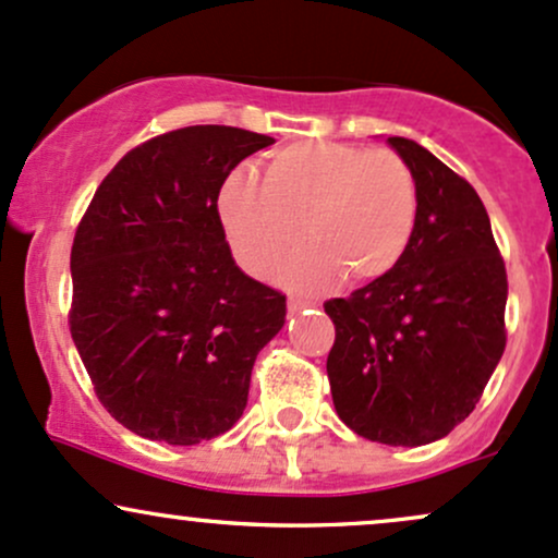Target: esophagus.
I'll use <instances>...</instances> for the list:
<instances>
[{
    "label": "esophagus",
    "mask_w": 558,
    "mask_h": 558,
    "mask_svg": "<svg viewBox=\"0 0 558 558\" xmlns=\"http://www.w3.org/2000/svg\"><path fill=\"white\" fill-rule=\"evenodd\" d=\"M305 308H311L308 300H298V298H290V300H287V311H290V316H295V313L305 311Z\"/></svg>",
    "instance_id": "esophagus-1"
}]
</instances>
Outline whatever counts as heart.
Segmentation results:
<instances>
[{
  "label": "heart",
  "mask_w": 558,
  "mask_h": 558,
  "mask_svg": "<svg viewBox=\"0 0 558 558\" xmlns=\"http://www.w3.org/2000/svg\"><path fill=\"white\" fill-rule=\"evenodd\" d=\"M218 216L245 271L266 274L300 240L279 279L316 292L345 277L372 284L398 268L418 221L411 166L390 149L311 140L271 153L260 179L247 168L229 173Z\"/></svg>",
  "instance_id": "1"
}]
</instances>
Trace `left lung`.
I'll return each instance as SVG.
<instances>
[{
    "label": "left lung",
    "instance_id": "obj_1",
    "mask_svg": "<svg viewBox=\"0 0 558 558\" xmlns=\"http://www.w3.org/2000/svg\"><path fill=\"white\" fill-rule=\"evenodd\" d=\"M418 221L385 279L324 303L335 324L327 374L337 416L385 446H427L472 414L506 348V266L474 186L403 136Z\"/></svg>",
    "mask_w": 558,
    "mask_h": 558
}]
</instances>
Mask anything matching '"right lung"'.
<instances>
[{
    "label": "right lung",
    "instance_id": "obj_1",
    "mask_svg": "<svg viewBox=\"0 0 558 558\" xmlns=\"http://www.w3.org/2000/svg\"><path fill=\"white\" fill-rule=\"evenodd\" d=\"M271 136L186 126L118 160L71 250V335L99 403L147 440L197 446L247 405L250 374L284 327L287 298L250 279L218 192Z\"/></svg>",
    "mask_w": 558,
    "mask_h": 558
}]
</instances>
